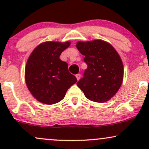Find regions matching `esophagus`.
Masks as SVG:
<instances>
[{
	"instance_id": "34e87169",
	"label": "esophagus",
	"mask_w": 149,
	"mask_h": 149,
	"mask_svg": "<svg viewBox=\"0 0 149 149\" xmlns=\"http://www.w3.org/2000/svg\"><path fill=\"white\" fill-rule=\"evenodd\" d=\"M80 76H81V75L80 74V73H78V74H76V78H77V80H79L80 78Z\"/></svg>"
}]
</instances>
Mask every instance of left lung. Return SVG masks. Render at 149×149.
<instances>
[{
    "mask_svg": "<svg viewBox=\"0 0 149 149\" xmlns=\"http://www.w3.org/2000/svg\"><path fill=\"white\" fill-rule=\"evenodd\" d=\"M76 47L88 66L77 85L88 100L102 103L119 90L123 78V64L111 45L101 40L78 42Z\"/></svg>",
    "mask_w": 149,
    "mask_h": 149,
    "instance_id": "obj_1",
    "label": "left lung"
}]
</instances>
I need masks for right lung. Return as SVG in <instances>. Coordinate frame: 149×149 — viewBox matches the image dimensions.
Listing matches in <instances>:
<instances>
[{
	"label": "right lung",
	"instance_id": "1",
	"mask_svg": "<svg viewBox=\"0 0 149 149\" xmlns=\"http://www.w3.org/2000/svg\"><path fill=\"white\" fill-rule=\"evenodd\" d=\"M69 42H45L31 53L25 68L26 83L32 95L45 104L58 103L77 78L69 73L68 64L59 56Z\"/></svg>",
	"mask_w": 149,
	"mask_h": 149
}]
</instances>
